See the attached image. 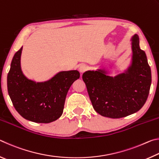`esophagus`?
<instances>
[{
    "instance_id": "obj_1",
    "label": "esophagus",
    "mask_w": 159,
    "mask_h": 159,
    "mask_svg": "<svg viewBox=\"0 0 159 159\" xmlns=\"http://www.w3.org/2000/svg\"><path fill=\"white\" fill-rule=\"evenodd\" d=\"M87 69H88V66L86 65V64H82L79 66V71L80 73H83V72H85Z\"/></svg>"
}]
</instances>
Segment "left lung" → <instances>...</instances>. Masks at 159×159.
I'll return each mask as SVG.
<instances>
[{"mask_svg": "<svg viewBox=\"0 0 159 159\" xmlns=\"http://www.w3.org/2000/svg\"><path fill=\"white\" fill-rule=\"evenodd\" d=\"M133 40V64L127 73L113 78L99 70L86 71L82 76L94 109L103 116L125 117L138 111L147 99L151 69L145 52L139 48L138 35Z\"/></svg>", "mask_w": 159, "mask_h": 159, "instance_id": "obj_1", "label": "left lung"}]
</instances>
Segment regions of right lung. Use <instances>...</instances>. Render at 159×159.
I'll return each instance as SVG.
<instances>
[{
  "mask_svg": "<svg viewBox=\"0 0 159 159\" xmlns=\"http://www.w3.org/2000/svg\"><path fill=\"white\" fill-rule=\"evenodd\" d=\"M21 47L12 58L7 74V91L17 111L25 119L48 123L63 113L67 92L79 79L78 71H61L44 83H35L24 76L20 66Z\"/></svg>",
  "mask_w": 159,
  "mask_h": 159,
  "instance_id": "right-lung-1",
  "label": "right lung"
}]
</instances>
